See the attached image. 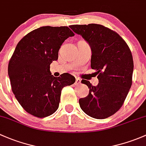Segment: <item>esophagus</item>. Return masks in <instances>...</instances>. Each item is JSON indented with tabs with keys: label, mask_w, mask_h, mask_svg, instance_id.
I'll use <instances>...</instances> for the list:
<instances>
[{
	"label": "esophagus",
	"mask_w": 146,
	"mask_h": 146,
	"mask_svg": "<svg viewBox=\"0 0 146 146\" xmlns=\"http://www.w3.org/2000/svg\"><path fill=\"white\" fill-rule=\"evenodd\" d=\"M81 83V79L79 78H76V82H75V84L78 85Z\"/></svg>",
	"instance_id": "1"
}]
</instances>
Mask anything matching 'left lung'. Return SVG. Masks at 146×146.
<instances>
[{
    "instance_id": "8db88e82",
    "label": "left lung",
    "mask_w": 146,
    "mask_h": 146,
    "mask_svg": "<svg viewBox=\"0 0 146 146\" xmlns=\"http://www.w3.org/2000/svg\"><path fill=\"white\" fill-rule=\"evenodd\" d=\"M70 27L90 46L91 67L98 74L97 86H93L87 80L82 81L88 86L89 94L79 99V105L88 116L106 119L119 110L131 86V52L117 33L103 25H76Z\"/></svg>"
}]
</instances>
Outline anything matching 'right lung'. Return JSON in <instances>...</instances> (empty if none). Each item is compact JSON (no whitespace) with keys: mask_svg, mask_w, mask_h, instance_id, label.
<instances>
[{"mask_svg":"<svg viewBox=\"0 0 146 146\" xmlns=\"http://www.w3.org/2000/svg\"><path fill=\"white\" fill-rule=\"evenodd\" d=\"M74 35L67 27H41L17 43L9 62L8 76L16 99L28 113L40 118L53 114L62 88L75 82L70 74L55 77L50 71L63 42Z\"/></svg>","mask_w":146,"mask_h":146,"instance_id":"obj_1","label":"right lung"}]
</instances>
